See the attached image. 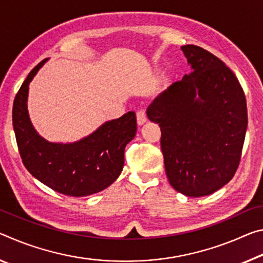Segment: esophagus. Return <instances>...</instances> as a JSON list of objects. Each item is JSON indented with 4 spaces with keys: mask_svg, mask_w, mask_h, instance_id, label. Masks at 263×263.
<instances>
[{
    "mask_svg": "<svg viewBox=\"0 0 263 263\" xmlns=\"http://www.w3.org/2000/svg\"><path fill=\"white\" fill-rule=\"evenodd\" d=\"M136 119H137V124H139V126H143V124L147 122V116H145V113L143 110L137 111Z\"/></svg>",
    "mask_w": 263,
    "mask_h": 263,
    "instance_id": "1",
    "label": "esophagus"
}]
</instances>
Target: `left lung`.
<instances>
[{
    "mask_svg": "<svg viewBox=\"0 0 263 263\" xmlns=\"http://www.w3.org/2000/svg\"><path fill=\"white\" fill-rule=\"evenodd\" d=\"M192 72L150 103L147 115L161 127L165 172L187 197L216 192L233 178L247 130L242 87L225 63L203 47H180Z\"/></svg>",
    "mask_w": 263,
    "mask_h": 263,
    "instance_id": "obj_1",
    "label": "left lung"
}]
</instances>
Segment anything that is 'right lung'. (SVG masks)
Returning <instances> with one entry per match:
<instances>
[{
  "label": "right lung",
  "instance_id": "obj_1",
  "mask_svg": "<svg viewBox=\"0 0 263 263\" xmlns=\"http://www.w3.org/2000/svg\"><path fill=\"white\" fill-rule=\"evenodd\" d=\"M46 62L44 59L29 73L12 107V126L23 164L34 178L65 196L100 192L121 174L124 148L136 135V115L128 111L72 143L45 140L30 120L28 94L29 84Z\"/></svg>",
  "mask_w": 263,
  "mask_h": 263
}]
</instances>
